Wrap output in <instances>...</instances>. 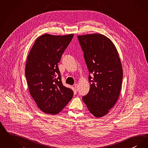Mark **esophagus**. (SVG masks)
Listing matches in <instances>:
<instances>
[{
  "mask_svg": "<svg viewBox=\"0 0 148 148\" xmlns=\"http://www.w3.org/2000/svg\"><path fill=\"white\" fill-rule=\"evenodd\" d=\"M74 88H75V89L77 90H78V89H79V85L78 84H75V85H74Z\"/></svg>",
  "mask_w": 148,
  "mask_h": 148,
  "instance_id": "1",
  "label": "esophagus"
}]
</instances>
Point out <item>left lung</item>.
Wrapping results in <instances>:
<instances>
[{"label": "left lung", "instance_id": "obj_1", "mask_svg": "<svg viewBox=\"0 0 148 148\" xmlns=\"http://www.w3.org/2000/svg\"><path fill=\"white\" fill-rule=\"evenodd\" d=\"M77 38L90 83L89 92L82 99L90 112L102 117L115 105L120 94L123 79L121 60L114 45L106 36L94 34Z\"/></svg>", "mask_w": 148, "mask_h": 148}]
</instances>
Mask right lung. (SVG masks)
<instances>
[{
	"mask_svg": "<svg viewBox=\"0 0 148 148\" xmlns=\"http://www.w3.org/2000/svg\"><path fill=\"white\" fill-rule=\"evenodd\" d=\"M74 34H45L38 37L31 48L25 66L30 94L38 107L49 114L60 112L74 94L63 86L58 63Z\"/></svg>",
	"mask_w": 148,
	"mask_h": 148,
	"instance_id": "add662e5",
	"label": "right lung"
}]
</instances>
